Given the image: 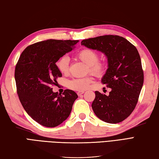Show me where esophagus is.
Listing matches in <instances>:
<instances>
[{
    "instance_id": "esophagus-1",
    "label": "esophagus",
    "mask_w": 159,
    "mask_h": 159,
    "mask_svg": "<svg viewBox=\"0 0 159 159\" xmlns=\"http://www.w3.org/2000/svg\"><path fill=\"white\" fill-rule=\"evenodd\" d=\"M84 93V91H78V92L77 93V95H78L79 96H80V95H82V94Z\"/></svg>"
}]
</instances>
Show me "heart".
Here are the masks:
<instances>
[{"label": "heart", "instance_id": "b5f03b06", "mask_svg": "<svg viewBox=\"0 0 159 159\" xmlns=\"http://www.w3.org/2000/svg\"><path fill=\"white\" fill-rule=\"evenodd\" d=\"M76 57L80 60L87 65L86 71L90 72L97 76L102 75L106 69V63L104 61H99L98 53L95 50L89 48L84 49L77 53ZM69 59L66 56H63L56 62V66L62 74L68 73ZM93 79L91 76H86L81 78H73L68 81L67 86L74 91H82L87 89Z\"/></svg>", "mask_w": 159, "mask_h": 159}]
</instances>
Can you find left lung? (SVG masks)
<instances>
[{
    "label": "left lung",
    "mask_w": 159,
    "mask_h": 159,
    "mask_svg": "<svg viewBox=\"0 0 159 159\" xmlns=\"http://www.w3.org/2000/svg\"><path fill=\"white\" fill-rule=\"evenodd\" d=\"M89 49L104 53L108 68L102 82L111 91L109 95L95 91L92 109L107 123L123 121L135 109L144 81L141 60L136 48L124 37L100 36L81 42Z\"/></svg>",
    "instance_id": "obj_1"
}]
</instances>
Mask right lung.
Masks as SVG:
<instances>
[{"label":"right lung","mask_w":159,"mask_h":159,"mask_svg":"<svg viewBox=\"0 0 159 159\" xmlns=\"http://www.w3.org/2000/svg\"><path fill=\"white\" fill-rule=\"evenodd\" d=\"M79 41L48 39L30 45L23 50L15 68L17 93L24 109L39 124L55 127L70 116L78 98L72 90L63 94L53 92L52 85L62 74L56 62L70 52Z\"/></svg>","instance_id":"obj_1"}]
</instances>
